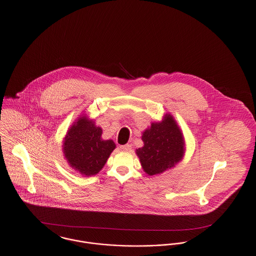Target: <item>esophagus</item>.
Masks as SVG:
<instances>
[{
	"mask_svg": "<svg viewBox=\"0 0 256 256\" xmlns=\"http://www.w3.org/2000/svg\"><path fill=\"white\" fill-rule=\"evenodd\" d=\"M121 148V150H124V152H130V150H132V145H130V144H126V145H122V146H120Z\"/></svg>",
	"mask_w": 256,
	"mask_h": 256,
	"instance_id": "1",
	"label": "esophagus"
}]
</instances>
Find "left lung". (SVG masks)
Instances as JSON below:
<instances>
[{
  "mask_svg": "<svg viewBox=\"0 0 256 256\" xmlns=\"http://www.w3.org/2000/svg\"><path fill=\"white\" fill-rule=\"evenodd\" d=\"M144 146L136 150L144 172L159 174L182 161L185 152L182 132L170 114L152 122L142 135Z\"/></svg>",
  "mask_w": 256,
  "mask_h": 256,
  "instance_id": "1",
  "label": "left lung"
}]
</instances>
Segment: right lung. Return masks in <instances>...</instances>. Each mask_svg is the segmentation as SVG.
<instances>
[{"label": "right lung", "instance_id": "add662e5", "mask_svg": "<svg viewBox=\"0 0 256 256\" xmlns=\"http://www.w3.org/2000/svg\"><path fill=\"white\" fill-rule=\"evenodd\" d=\"M102 130L86 116H80L67 132L63 154L74 170L91 176L102 170L116 148L112 140L102 139Z\"/></svg>", "mask_w": 256, "mask_h": 256}]
</instances>
